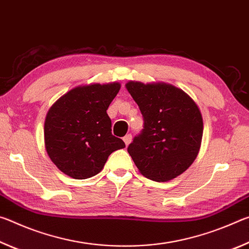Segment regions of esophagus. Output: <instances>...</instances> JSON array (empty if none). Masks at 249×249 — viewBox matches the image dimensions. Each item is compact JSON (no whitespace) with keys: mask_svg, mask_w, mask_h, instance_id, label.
<instances>
[{"mask_svg":"<svg viewBox=\"0 0 249 249\" xmlns=\"http://www.w3.org/2000/svg\"><path fill=\"white\" fill-rule=\"evenodd\" d=\"M123 141H124V142H125V145H126V146H128V145H129V142H132V135H130V134H127V135H126V136H124V137H123Z\"/></svg>","mask_w":249,"mask_h":249,"instance_id":"esophagus-1","label":"esophagus"}]
</instances>
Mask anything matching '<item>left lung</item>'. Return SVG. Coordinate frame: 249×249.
<instances>
[{
	"label": "left lung",
	"mask_w": 249,
	"mask_h": 249,
	"mask_svg": "<svg viewBox=\"0 0 249 249\" xmlns=\"http://www.w3.org/2000/svg\"><path fill=\"white\" fill-rule=\"evenodd\" d=\"M144 117V128L127 151L141 174L165 182L180 176L199 154L203 120L183 90L165 82L125 84Z\"/></svg>",
	"instance_id": "left-lung-1"
}]
</instances>
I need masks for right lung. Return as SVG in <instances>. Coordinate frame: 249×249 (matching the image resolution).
I'll return each instance as SVG.
<instances>
[{
  "label": "right lung",
  "mask_w": 249,
  "mask_h": 249,
  "mask_svg": "<svg viewBox=\"0 0 249 249\" xmlns=\"http://www.w3.org/2000/svg\"><path fill=\"white\" fill-rule=\"evenodd\" d=\"M121 84H86L54 102L46 115V151L60 171L73 179L91 178L103 169L108 156L125 147L111 133L107 109Z\"/></svg>",
  "instance_id": "add662e5"
}]
</instances>
